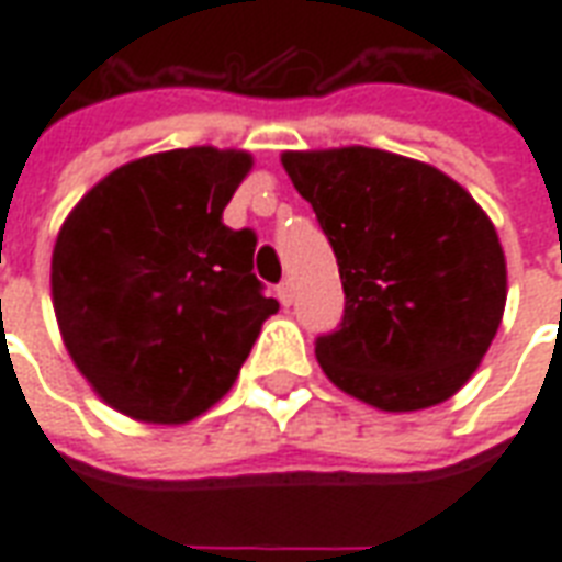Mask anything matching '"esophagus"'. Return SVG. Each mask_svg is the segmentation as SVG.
<instances>
[{
  "label": "esophagus",
  "instance_id": "34e87169",
  "mask_svg": "<svg viewBox=\"0 0 562 562\" xmlns=\"http://www.w3.org/2000/svg\"><path fill=\"white\" fill-rule=\"evenodd\" d=\"M277 297H280V301H282V304H285V306L292 304V282L282 280L280 285H277Z\"/></svg>",
  "mask_w": 562,
  "mask_h": 562
}]
</instances>
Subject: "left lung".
<instances>
[{"instance_id":"8db88e82","label":"left lung","mask_w":562,"mask_h":562,"mask_svg":"<svg viewBox=\"0 0 562 562\" xmlns=\"http://www.w3.org/2000/svg\"><path fill=\"white\" fill-rule=\"evenodd\" d=\"M282 168L313 204L340 265V328L318 337L325 376L382 413L458 394L506 310V256L475 198L389 149H289Z\"/></svg>"}]
</instances>
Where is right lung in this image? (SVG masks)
<instances>
[{
    "instance_id": "add662e5",
    "label": "right lung",
    "mask_w": 562,
    "mask_h": 562,
    "mask_svg": "<svg viewBox=\"0 0 562 562\" xmlns=\"http://www.w3.org/2000/svg\"><path fill=\"white\" fill-rule=\"evenodd\" d=\"M252 168L244 149L126 161L68 213L54 246L59 334L92 391L147 424L220 403L280 304L252 273L256 234L222 210Z\"/></svg>"
}]
</instances>
